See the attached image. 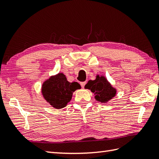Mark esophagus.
<instances>
[{
    "label": "esophagus",
    "instance_id": "1",
    "mask_svg": "<svg viewBox=\"0 0 159 159\" xmlns=\"http://www.w3.org/2000/svg\"><path fill=\"white\" fill-rule=\"evenodd\" d=\"M80 84L81 85V87H82V88H84V85L86 84V82H81Z\"/></svg>",
    "mask_w": 159,
    "mask_h": 159
}]
</instances>
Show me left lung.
<instances>
[{"instance_id": "left-lung-1", "label": "left lung", "mask_w": 159, "mask_h": 159, "mask_svg": "<svg viewBox=\"0 0 159 159\" xmlns=\"http://www.w3.org/2000/svg\"><path fill=\"white\" fill-rule=\"evenodd\" d=\"M95 95V99L101 103H106L116 95V89L113 88L103 76L97 75L94 80H90L84 86Z\"/></svg>"}]
</instances>
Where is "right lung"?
Here are the masks:
<instances>
[{
    "label": "right lung",
    "instance_id": "add662e5",
    "mask_svg": "<svg viewBox=\"0 0 159 159\" xmlns=\"http://www.w3.org/2000/svg\"><path fill=\"white\" fill-rule=\"evenodd\" d=\"M80 88L78 83L68 82L63 73H58L45 81L42 93L45 100L53 107L62 109L71 100L73 92Z\"/></svg>",
    "mask_w": 159,
    "mask_h": 159
}]
</instances>
